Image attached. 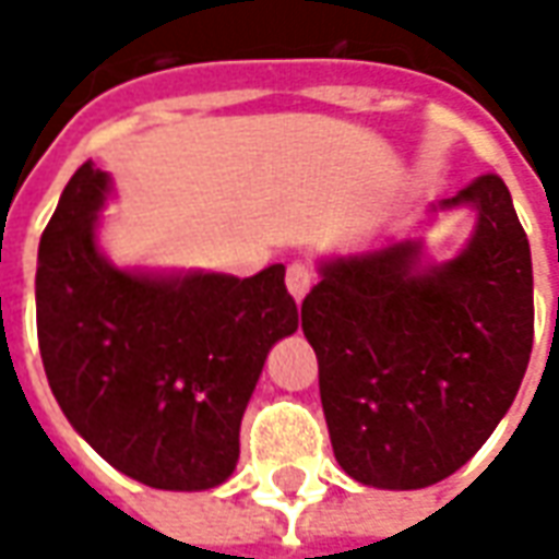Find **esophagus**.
<instances>
[{
	"mask_svg": "<svg viewBox=\"0 0 559 559\" xmlns=\"http://www.w3.org/2000/svg\"><path fill=\"white\" fill-rule=\"evenodd\" d=\"M311 284H314V269L302 263V260H296L287 266V290L296 302H302L305 293L311 290Z\"/></svg>",
	"mask_w": 559,
	"mask_h": 559,
	"instance_id": "34e87169",
	"label": "esophagus"
}]
</instances>
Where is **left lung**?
<instances>
[{
  "instance_id": "1",
  "label": "left lung",
  "mask_w": 559,
  "mask_h": 559,
  "mask_svg": "<svg viewBox=\"0 0 559 559\" xmlns=\"http://www.w3.org/2000/svg\"><path fill=\"white\" fill-rule=\"evenodd\" d=\"M473 206L476 230L449 263L389 242L320 266L302 332L320 362L335 457L362 485L413 491L452 476L512 407L533 350L527 233L497 173L440 209Z\"/></svg>"
}]
</instances>
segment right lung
<instances>
[{"instance_id":"add662e5","label":"right lung","mask_w":559,"mask_h":559,"mask_svg":"<svg viewBox=\"0 0 559 559\" xmlns=\"http://www.w3.org/2000/svg\"><path fill=\"white\" fill-rule=\"evenodd\" d=\"M110 179L86 160L38 245L44 371L74 431L119 473L206 491L239 461V425L272 344L299 329L284 266L148 275L98 251Z\"/></svg>"}]
</instances>
